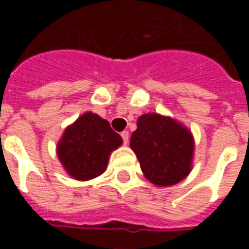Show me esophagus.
Segmentation results:
<instances>
[{
    "mask_svg": "<svg viewBox=\"0 0 249 249\" xmlns=\"http://www.w3.org/2000/svg\"><path fill=\"white\" fill-rule=\"evenodd\" d=\"M121 137H123V141H124V144H128V141H129V132H128V130H124V132H121Z\"/></svg>",
    "mask_w": 249,
    "mask_h": 249,
    "instance_id": "esophagus-1",
    "label": "esophagus"
}]
</instances>
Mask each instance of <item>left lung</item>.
Returning <instances> with one entry per match:
<instances>
[{"mask_svg": "<svg viewBox=\"0 0 249 249\" xmlns=\"http://www.w3.org/2000/svg\"><path fill=\"white\" fill-rule=\"evenodd\" d=\"M130 148L144 176L157 187L178 184L192 169V133L171 117L157 113L140 116L137 129L130 136Z\"/></svg>", "mask_w": 249, "mask_h": 249, "instance_id": "obj_1", "label": "left lung"}]
</instances>
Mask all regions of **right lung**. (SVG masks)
<instances>
[{"mask_svg": "<svg viewBox=\"0 0 249 249\" xmlns=\"http://www.w3.org/2000/svg\"><path fill=\"white\" fill-rule=\"evenodd\" d=\"M123 144L107 120L87 112L69 125L57 144V156L71 178L87 181L104 173L110 153Z\"/></svg>", "mask_w": 249, "mask_h": 249, "instance_id": "obj_1", "label": "right lung"}]
</instances>
